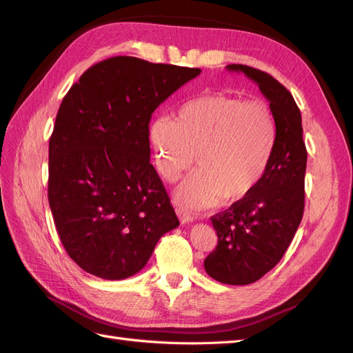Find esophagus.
<instances>
[{
  "mask_svg": "<svg viewBox=\"0 0 353 353\" xmlns=\"http://www.w3.org/2000/svg\"><path fill=\"white\" fill-rule=\"evenodd\" d=\"M176 215L181 221V223H188V222H193V216L190 215V213H187L184 209L181 208H176Z\"/></svg>",
  "mask_w": 353,
  "mask_h": 353,
  "instance_id": "34e87169",
  "label": "esophagus"
}]
</instances>
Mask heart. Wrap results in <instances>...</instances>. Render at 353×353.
<instances>
[{"label":"heart","mask_w":353,"mask_h":353,"mask_svg":"<svg viewBox=\"0 0 353 353\" xmlns=\"http://www.w3.org/2000/svg\"><path fill=\"white\" fill-rule=\"evenodd\" d=\"M160 175L169 183L194 159L200 166L176 190L190 209H208L248 197L271 163L276 128L270 104L230 92H210L181 104L175 121L157 117L150 125Z\"/></svg>","instance_id":"obj_1"}]
</instances>
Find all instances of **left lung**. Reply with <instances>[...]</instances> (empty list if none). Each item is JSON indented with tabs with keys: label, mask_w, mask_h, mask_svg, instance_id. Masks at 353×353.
I'll use <instances>...</instances> for the list:
<instances>
[{
	"label": "left lung",
	"mask_w": 353,
	"mask_h": 353,
	"mask_svg": "<svg viewBox=\"0 0 353 353\" xmlns=\"http://www.w3.org/2000/svg\"><path fill=\"white\" fill-rule=\"evenodd\" d=\"M227 70L244 73L270 101L276 138L271 163L252 193L210 218L218 245L205 270L222 284L258 281L281 261L305 209L306 147L302 114L293 95L271 74L244 65Z\"/></svg>",
	"instance_id": "1"
}]
</instances>
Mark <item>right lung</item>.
I'll use <instances>...</instances> for the list:
<instances>
[{
	"label": "right lung",
	"instance_id": "1",
	"mask_svg": "<svg viewBox=\"0 0 353 353\" xmlns=\"http://www.w3.org/2000/svg\"><path fill=\"white\" fill-rule=\"evenodd\" d=\"M200 69L117 56L63 99L48 147V201L61 244L83 271L123 280L179 225L150 163L148 123Z\"/></svg>",
	"mask_w": 353,
	"mask_h": 353
}]
</instances>
